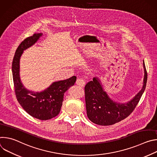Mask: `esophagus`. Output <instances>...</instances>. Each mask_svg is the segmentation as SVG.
<instances>
[{
	"instance_id": "obj_1",
	"label": "esophagus",
	"mask_w": 157,
	"mask_h": 157,
	"mask_svg": "<svg viewBox=\"0 0 157 157\" xmlns=\"http://www.w3.org/2000/svg\"><path fill=\"white\" fill-rule=\"evenodd\" d=\"M76 84L81 86V87H84L85 86V84H86V81L84 79H82V78H80V79H78L77 81H76Z\"/></svg>"
}]
</instances>
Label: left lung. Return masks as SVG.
I'll list each match as a JSON object with an SVG mask.
<instances>
[{"mask_svg": "<svg viewBox=\"0 0 157 157\" xmlns=\"http://www.w3.org/2000/svg\"><path fill=\"white\" fill-rule=\"evenodd\" d=\"M144 78L140 92L127 103H119L112 100L104 91L99 79L94 78L84 87L87 116L91 122L99 125H110L127 117L135 109L146 87L147 72L144 61Z\"/></svg>", "mask_w": 157, "mask_h": 157, "instance_id": "1", "label": "left lung"}]
</instances>
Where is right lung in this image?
<instances>
[{"instance_id":"obj_1","label":"right lung","mask_w":157,"mask_h":157,"mask_svg":"<svg viewBox=\"0 0 157 157\" xmlns=\"http://www.w3.org/2000/svg\"><path fill=\"white\" fill-rule=\"evenodd\" d=\"M42 33H35L25 38L18 47L12 61V70L17 99L27 113L36 119L46 121L56 117L59 113L64 94L73 86L75 76L63 81L53 82L47 89L40 93L27 89L20 78V59L24 51L34 44Z\"/></svg>"}]
</instances>
